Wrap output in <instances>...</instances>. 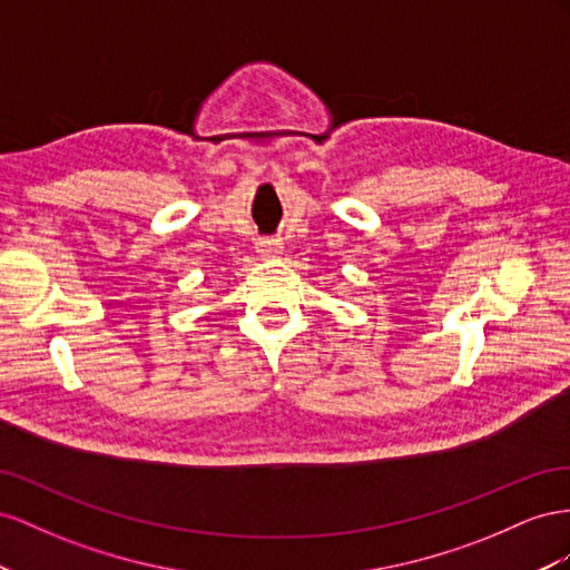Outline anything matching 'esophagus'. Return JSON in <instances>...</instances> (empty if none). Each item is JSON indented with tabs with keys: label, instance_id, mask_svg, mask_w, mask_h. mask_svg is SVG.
<instances>
[{
	"label": "esophagus",
	"instance_id": "1",
	"mask_svg": "<svg viewBox=\"0 0 570 570\" xmlns=\"http://www.w3.org/2000/svg\"><path fill=\"white\" fill-rule=\"evenodd\" d=\"M255 248H257V253L263 255V257H274V255H279L282 243L276 240V238H257Z\"/></svg>",
	"mask_w": 570,
	"mask_h": 570
}]
</instances>
